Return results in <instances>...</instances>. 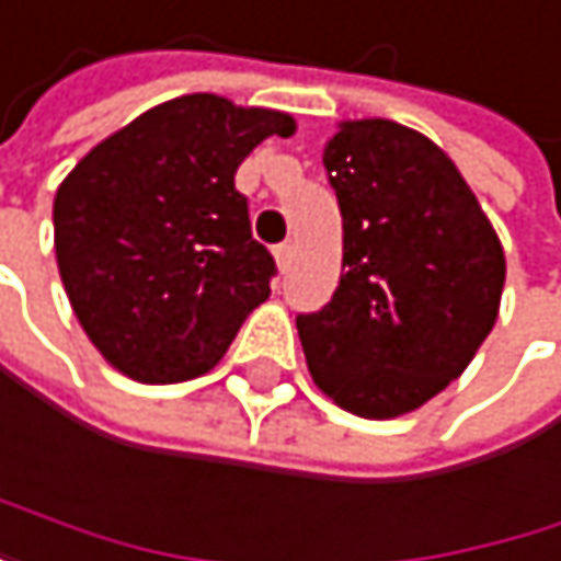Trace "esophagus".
<instances>
[{
	"label": "esophagus",
	"instance_id": "1",
	"mask_svg": "<svg viewBox=\"0 0 561 561\" xmlns=\"http://www.w3.org/2000/svg\"><path fill=\"white\" fill-rule=\"evenodd\" d=\"M290 251H294L290 244H277V248H274V257H277V267H280V271L290 267Z\"/></svg>",
	"mask_w": 561,
	"mask_h": 561
}]
</instances>
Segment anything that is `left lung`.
<instances>
[{
  "mask_svg": "<svg viewBox=\"0 0 561 561\" xmlns=\"http://www.w3.org/2000/svg\"><path fill=\"white\" fill-rule=\"evenodd\" d=\"M323 168L343 215V274L330 304L297 313V333L336 407L390 420L476 357L500 313L503 244L456 164L407 125L343 122Z\"/></svg>",
  "mask_w": 561,
  "mask_h": 561,
  "instance_id": "left-lung-1",
  "label": "left lung"
}]
</instances>
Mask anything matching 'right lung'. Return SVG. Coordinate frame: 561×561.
Listing matches in <instances>:
<instances>
[{
    "instance_id": "add662e5",
    "label": "right lung",
    "mask_w": 561,
    "mask_h": 561,
    "mask_svg": "<svg viewBox=\"0 0 561 561\" xmlns=\"http://www.w3.org/2000/svg\"><path fill=\"white\" fill-rule=\"evenodd\" d=\"M294 118L181 95L95 145L55 191V257L99 354L138 383L211 370L271 297L238 164Z\"/></svg>"
}]
</instances>
